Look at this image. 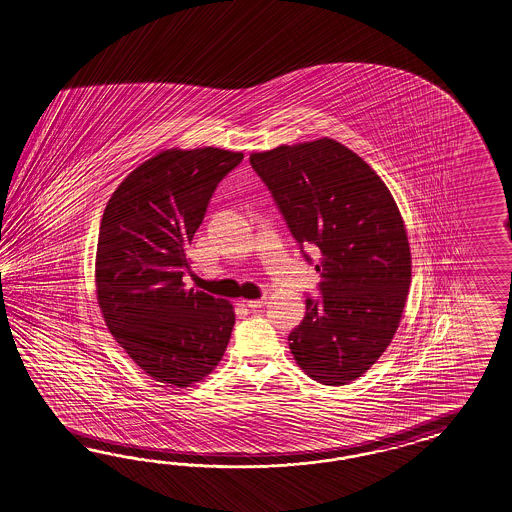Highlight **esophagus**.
Segmentation results:
<instances>
[{"label": "esophagus", "instance_id": "esophagus-1", "mask_svg": "<svg viewBox=\"0 0 512 512\" xmlns=\"http://www.w3.org/2000/svg\"><path fill=\"white\" fill-rule=\"evenodd\" d=\"M246 305H248L250 309H253V311H255V309H262V307L266 305V298H261V300L246 301Z\"/></svg>", "mask_w": 512, "mask_h": 512}]
</instances>
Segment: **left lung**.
<instances>
[{
  "label": "left lung",
  "instance_id": "left-lung-1",
  "mask_svg": "<svg viewBox=\"0 0 512 512\" xmlns=\"http://www.w3.org/2000/svg\"><path fill=\"white\" fill-rule=\"evenodd\" d=\"M301 246L320 250V300L288 346L314 381L361 377L398 331L411 285V246L396 200L357 153L316 138L250 155Z\"/></svg>",
  "mask_w": 512,
  "mask_h": 512
}]
</instances>
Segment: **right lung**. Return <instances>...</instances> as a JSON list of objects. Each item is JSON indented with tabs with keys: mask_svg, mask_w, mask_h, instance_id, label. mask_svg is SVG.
<instances>
[{
	"mask_svg": "<svg viewBox=\"0 0 512 512\" xmlns=\"http://www.w3.org/2000/svg\"><path fill=\"white\" fill-rule=\"evenodd\" d=\"M242 159L211 146L159 151L103 211L94 274L103 320L131 361L168 387L200 383L231 338L233 303L185 287L183 275L214 188Z\"/></svg>",
	"mask_w": 512,
	"mask_h": 512,
	"instance_id": "obj_1",
	"label": "right lung"
}]
</instances>
